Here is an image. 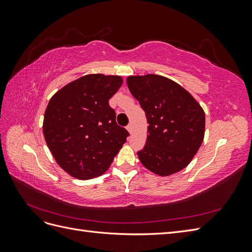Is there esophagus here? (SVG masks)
I'll use <instances>...</instances> for the list:
<instances>
[{"label":"esophagus","instance_id":"esophagus-1","mask_svg":"<svg viewBox=\"0 0 252 252\" xmlns=\"http://www.w3.org/2000/svg\"><path fill=\"white\" fill-rule=\"evenodd\" d=\"M126 128H127V130H128L129 132H130V133L132 132V125H131V124H128Z\"/></svg>","mask_w":252,"mask_h":252}]
</instances>
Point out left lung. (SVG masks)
Wrapping results in <instances>:
<instances>
[{"mask_svg":"<svg viewBox=\"0 0 252 252\" xmlns=\"http://www.w3.org/2000/svg\"><path fill=\"white\" fill-rule=\"evenodd\" d=\"M127 85L149 124L146 144L138 151L141 163L162 177L184 169L204 139L205 113L200 104L162 75H130Z\"/></svg>","mask_w":252,"mask_h":252,"instance_id":"1","label":"left lung"}]
</instances>
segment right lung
<instances>
[{"instance_id": "add662e5", "label": "right lung", "mask_w": 252, "mask_h": 252, "mask_svg": "<svg viewBox=\"0 0 252 252\" xmlns=\"http://www.w3.org/2000/svg\"><path fill=\"white\" fill-rule=\"evenodd\" d=\"M123 84L119 75L87 74L53 94L43 132L53 158L73 178L94 179L109 168L129 132L117 124L109 98Z\"/></svg>"}]
</instances>
